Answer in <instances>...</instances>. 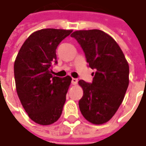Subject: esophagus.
I'll use <instances>...</instances> for the list:
<instances>
[{
	"instance_id": "1",
	"label": "esophagus",
	"mask_w": 146,
	"mask_h": 146,
	"mask_svg": "<svg viewBox=\"0 0 146 146\" xmlns=\"http://www.w3.org/2000/svg\"><path fill=\"white\" fill-rule=\"evenodd\" d=\"M77 82H78V80H77V79H76V78H72V80H71V83H72L73 85H76V84H77Z\"/></svg>"
}]
</instances>
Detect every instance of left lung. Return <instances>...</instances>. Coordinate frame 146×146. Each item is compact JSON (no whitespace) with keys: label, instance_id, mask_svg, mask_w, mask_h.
<instances>
[{"label":"left lung","instance_id":"left-lung-1","mask_svg":"<svg viewBox=\"0 0 146 146\" xmlns=\"http://www.w3.org/2000/svg\"><path fill=\"white\" fill-rule=\"evenodd\" d=\"M71 37L81 44L86 62L96 72L92 84L79 81L83 96L79 108L83 117L93 124H103L115 114L124 98L129 67L117 42L98 29L75 31Z\"/></svg>","mask_w":146,"mask_h":146}]
</instances>
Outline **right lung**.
I'll return each instance as SVG.
<instances>
[{
	"label": "right lung",
	"mask_w": 146,
	"mask_h": 146,
	"mask_svg": "<svg viewBox=\"0 0 146 146\" xmlns=\"http://www.w3.org/2000/svg\"><path fill=\"white\" fill-rule=\"evenodd\" d=\"M72 30L44 28L33 33L22 45L14 63L16 90L28 117L40 125L60 119L71 77L53 76L56 48Z\"/></svg>",
	"instance_id": "1"
}]
</instances>
